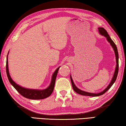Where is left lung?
I'll return each mask as SVG.
<instances>
[{"label":"left lung","mask_w":126,"mask_h":126,"mask_svg":"<svg viewBox=\"0 0 126 126\" xmlns=\"http://www.w3.org/2000/svg\"><path fill=\"white\" fill-rule=\"evenodd\" d=\"M98 32L102 36H104V37L106 38V39L107 40V41L110 43V46H111L112 47L113 49V50L115 53V56H116V68H115V71L113 74V76L111 80H110V83L108 85V86L106 87V88L104 89L103 91L101 92L98 93H89V92H85L81 89H79L77 87V86L75 85V84L74 83V82L73 79H72V76L71 75L70 76V78H71V83H72V87H73V90L76 92V93H77L79 94L83 95H86V96H91V97H97V96H99V95H101L102 94H103L104 93H105L107 91L108 89H109L110 87L112 86V85L116 81L117 77V75H118V50H117V48L115 44L113 41L111 39V38L110 37V35L108 34L107 32L105 29H104L103 28H101V27H99L98 28Z\"/></svg>","instance_id":"1"}]
</instances>
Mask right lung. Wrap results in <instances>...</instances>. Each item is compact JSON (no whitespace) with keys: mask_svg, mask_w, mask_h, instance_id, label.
<instances>
[{"mask_svg":"<svg viewBox=\"0 0 126 126\" xmlns=\"http://www.w3.org/2000/svg\"><path fill=\"white\" fill-rule=\"evenodd\" d=\"M9 52L8 53L7 57V63H6V72L8 79L14 88L21 95L25 98H28L30 99H42L46 98L49 97L52 93L53 89L54 88V85L56 79L57 75L58 73L59 68L60 67L57 68V69L53 73L52 76V79H51L50 83L47 88L44 89H30L23 87L19 85L16 84L14 81L12 79L11 77L10 76L9 68H8V55Z\"/></svg>","mask_w":126,"mask_h":126,"instance_id":"1","label":"right lung"}]
</instances>
